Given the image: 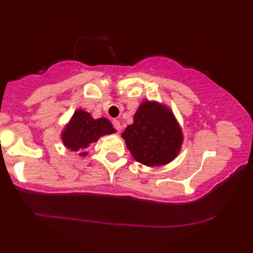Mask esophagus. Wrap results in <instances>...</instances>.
I'll return each instance as SVG.
<instances>
[{
  "instance_id": "1",
  "label": "esophagus",
  "mask_w": 253,
  "mask_h": 253,
  "mask_svg": "<svg viewBox=\"0 0 253 253\" xmlns=\"http://www.w3.org/2000/svg\"><path fill=\"white\" fill-rule=\"evenodd\" d=\"M113 126L116 130H121V123H119L117 119H113Z\"/></svg>"
}]
</instances>
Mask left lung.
Masks as SVG:
<instances>
[{"instance_id":"obj_1","label":"left lung","mask_w":253,"mask_h":253,"mask_svg":"<svg viewBox=\"0 0 253 253\" xmlns=\"http://www.w3.org/2000/svg\"><path fill=\"white\" fill-rule=\"evenodd\" d=\"M122 136L135 160L147 166L165 165L174 160L183 140L170 110L149 101L140 105L134 124Z\"/></svg>"}]
</instances>
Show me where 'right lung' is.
Returning a JSON list of instances; mask_svg holds the SVG:
<instances>
[{"instance_id":"add662e5","label":"right lung","mask_w":253,"mask_h":253,"mask_svg":"<svg viewBox=\"0 0 253 253\" xmlns=\"http://www.w3.org/2000/svg\"><path fill=\"white\" fill-rule=\"evenodd\" d=\"M113 132H115V129L108 119H93L90 114L79 109L76 111L70 124L63 131L62 140L71 151H78L80 148L87 147L89 144L97 142L100 136ZM80 155L84 156L85 153H80Z\"/></svg>"}]
</instances>
